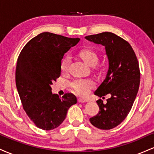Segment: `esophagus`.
<instances>
[{
    "mask_svg": "<svg viewBox=\"0 0 154 154\" xmlns=\"http://www.w3.org/2000/svg\"><path fill=\"white\" fill-rule=\"evenodd\" d=\"M77 101H78L79 103H85V102H87V100L82 99V98H78V99H77Z\"/></svg>",
    "mask_w": 154,
    "mask_h": 154,
    "instance_id": "1",
    "label": "esophagus"
}]
</instances>
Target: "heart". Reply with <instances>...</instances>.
Instances as JSON below:
<instances>
[{"label":"heart","mask_w":154,"mask_h":154,"mask_svg":"<svg viewBox=\"0 0 154 154\" xmlns=\"http://www.w3.org/2000/svg\"><path fill=\"white\" fill-rule=\"evenodd\" d=\"M77 57L80 59L85 65L89 67H93V70L96 73H101V69L97 66L98 61V57L96 53L89 48H83L77 53ZM69 66V60L68 58H63L61 60L60 69L62 74H66L68 72ZM95 83L93 80L89 79H77L72 82L70 85L72 91L79 96H85L88 94L92 88H94Z\"/></svg>","instance_id":"heart-1"}]
</instances>
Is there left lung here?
Wrapping results in <instances>:
<instances>
[{
    "label": "left lung",
    "instance_id": "obj_1",
    "mask_svg": "<svg viewBox=\"0 0 154 154\" xmlns=\"http://www.w3.org/2000/svg\"><path fill=\"white\" fill-rule=\"evenodd\" d=\"M85 39L103 45L109 61L105 79L94 94L102 98L111 95L106 103L97 100L100 111L90 122L100 130H110L122 122L131 110L140 85L138 61L131 45L114 33L105 32Z\"/></svg>",
    "mask_w": 154,
    "mask_h": 154
}]
</instances>
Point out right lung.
I'll list each match as a JSON object with an SVG mask.
<instances>
[{"instance_id": "obj_1", "label": "right lung", "mask_w": 154, "mask_h": 154, "mask_svg": "<svg viewBox=\"0 0 154 154\" xmlns=\"http://www.w3.org/2000/svg\"><path fill=\"white\" fill-rule=\"evenodd\" d=\"M79 38L40 33L23 48L17 60L16 85L23 108L35 125L44 130L58 128L69 109L77 103L73 94L52 93L53 82L61 75L63 56Z\"/></svg>"}]
</instances>
